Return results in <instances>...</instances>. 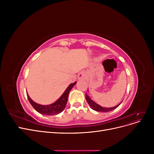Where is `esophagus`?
<instances>
[{"mask_svg":"<svg viewBox=\"0 0 154 154\" xmlns=\"http://www.w3.org/2000/svg\"><path fill=\"white\" fill-rule=\"evenodd\" d=\"M85 72H80V73L78 74V79L79 80H84V79L85 78Z\"/></svg>","mask_w":154,"mask_h":154,"instance_id":"esophagus-1","label":"esophagus"}]
</instances>
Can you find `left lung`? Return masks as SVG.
<instances>
[{"mask_svg": "<svg viewBox=\"0 0 154 154\" xmlns=\"http://www.w3.org/2000/svg\"><path fill=\"white\" fill-rule=\"evenodd\" d=\"M85 98H86L87 103H88V105H89V106L91 107L92 109L96 111H98V112H109V111H111V110H112L116 109L121 103H122V102H121V103H119V105H116L115 106L110 107V108H106V107H102L100 105L96 103L94 101H93L90 98L89 96L87 95V94H85Z\"/></svg>", "mask_w": 154, "mask_h": 154, "instance_id": "obj_1", "label": "left lung"}]
</instances>
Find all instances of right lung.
<instances>
[{
  "instance_id": "right-lung-1",
  "label": "right lung",
  "mask_w": 154,
  "mask_h": 154,
  "mask_svg": "<svg viewBox=\"0 0 154 154\" xmlns=\"http://www.w3.org/2000/svg\"><path fill=\"white\" fill-rule=\"evenodd\" d=\"M76 83V82H75L73 83H71V84H70L69 86L66 88V90L65 91L62 96L60 97L57 101H55L54 103L51 105H42L36 103L35 101H32L30 98L29 95L27 94V98H28V100L30 102L31 105L37 112H38L42 114L48 115V116L58 114L60 112H62L65 109V107L66 106L67 100H68L69 93Z\"/></svg>"
}]
</instances>
